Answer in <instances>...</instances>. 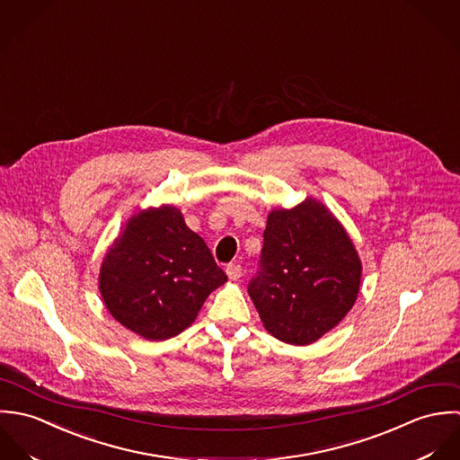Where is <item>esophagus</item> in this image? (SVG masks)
<instances>
[{"instance_id": "1", "label": "esophagus", "mask_w": 460, "mask_h": 460, "mask_svg": "<svg viewBox=\"0 0 460 460\" xmlns=\"http://www.w3.org/2000/svg\"><path fill=\"white\" fill-rule=\"evenodd\" d=\"M242 265H238V263H229L227 267H226V274L227 277L231 279V280H238L240 277H242Z\"/></svg>"}]
</instances>
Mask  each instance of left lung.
Masks as SVG:
<instances>
[{
    "label": "left lung",
    "mask_w": 460,
    "mask_h": 460,
    "mask_svg": "<svg viewBox=\"0 0 460 460\" xmlns=\"http://www.w3.org/2000/svg\"><path fill=\"white\" fill-rule=\"evenodd\" d=\"M361 261L341 224L322 202L305 199L269 215L260 269L247 291L277 340L309 345L352 309Z\"/></svg>",
    "instance_id": "1"
}]
</instances>
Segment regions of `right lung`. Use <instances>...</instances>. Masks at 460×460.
<instances>
[{
  "label": "right lung",
  "mask_w": 460,
  "mask_h": 460,
  "mask_svg": "<svg viewBox=\"0 0 460 460\" xmlns=\"http://www.w3.org/2000/svg\"><path fill=\"white\" fill-rule=\"evenodd\" d=\"M226 280L180 209L162 206L128 222L102 261L99 289L119 323L162 341L184 331L208 295Z\"/></svg>",
  "instance_id": "add662e5"
}]
</instances>
